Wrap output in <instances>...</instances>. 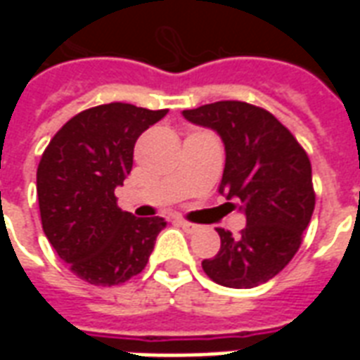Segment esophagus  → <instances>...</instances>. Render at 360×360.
Segmentation results:
<instances>
[{"label": "esophagus", "instance_id": "obj_1", "mask_svg": "<svg viewBox=\"0 0 360 360\" xmlns=\"http://www.w3.org/2000/svg\"><path fill=\"white\" fill-rule=\"evenodd\" d=\"M177 224H179V227H183L187 233H195V231H198V227H200V226H196V224H191V221H185V219H179Z\"/></svg>", "mask_w": 360, "mask_h": 360}]
</instances>
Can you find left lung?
<instances>
[{
    "instance_id": "1",
    "label": "left lung",
    "mask_w": 360,
    "mask_h": 360,
    "mask_svg": "<svg viewBox=\"0 0 360 360\" xmlns=\"http://www.w3.org/2000/svg\"><path fill=\"white\" fill-rule=\"evenodd\" d=\"M183 117L219 134L226 148L219 193L237 200L247 218L235 237L218 227L221 247L216 257L202 260V270L233 289L266 283L295 257L312 218L309 156L270 111L247 102L206 103L185 110Z\"/></svg>"
}]
</instances>
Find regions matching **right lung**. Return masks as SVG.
Masks as SVG:
<instances>
[{
  "label": "right lung",
  "instance_id": "add662e5",
  "mask_svg": "<svg viewBox=\"0 0 360 360\" xmlns=\"http://www.w3.org/2000/svg\"><path fill=\"white\" fill-rule=\"evenodd\" d=\"M167 110L103 103L69 119L44 150L36 191L44 233L75 276L119 285L144 270L164 218H136L115 188L133 169L134 142Z\"/></svg>",
  "mask_w": 360,
  "mask_h": 360
}]
</instances>
